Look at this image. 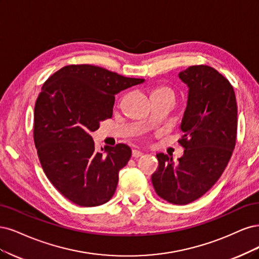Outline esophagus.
Wrapping results in <instances>:
<instances>
[{
    "mask_svg": "<svg viewBox=\"0 0 259 259\" xmlns=\"http://www.w3.org/2000/svg\"><path fill=\"white\" fill-rule=\"evenodd\" d=\"M142 155H143V153H142L141 151H138V149H133V151H132V157L133 158H139Z\"/></svg>",
    "mask_w": 259,
    "mask_h": 259,
    "instance_id": "1",
    "label": "esophagus"
}]
</instances>
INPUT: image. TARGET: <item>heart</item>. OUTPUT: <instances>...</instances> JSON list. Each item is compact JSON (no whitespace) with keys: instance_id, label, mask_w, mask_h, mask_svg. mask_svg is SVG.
Returning <instances> with one entry per match:
<instances>
[{"instance_id":"heart-1","label":"heart","mask_w":259,"mask_h":259,"mask_svg":"<svg viewBox=\"0 0 259 259\" xmlns=\"http://www.w3.org/2000/svg\"><path fill=\"white\" fill-rule=\"evenodd\" d=\"M155 96H165V97H170L172 99H175V91L170 86H164V85L158 86L153 91L152 97H155Z\"/></svg>"}]
</instances>
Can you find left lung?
Instances as JSON below:
<instances>
[{"instance_id": "obj_1", "label": "left lung", "mask_w": 259, "mask_h": 259, "mask_svg": "<svg viewBox=\"0 0 259 259\" xmlns=\"http://www.w3.org/2000/svg\"><path fill=\"white\" fill-rule=\"evenodd\" d=\"M179 76L189 87L179 140L184 155L174 163L157 154L152 183L160 198L183 205L202 197L226 169L236 146L238 107L229 80L211 66L191 65Z\"/></svg>"}]
</instances>
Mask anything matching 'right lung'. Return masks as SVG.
Here are the masks:
<instances>
[{"mask_svg": "<svg viewBox=\"0 0 259 259\" xmlns=\"http://www.w3.org/2000/svg\"><path fill=\"white\" fill-rule=\"evenodd\" d=\"M143 81L96 65L71 64L44 82L34 107V144L47 179L73 203L97 206L113 197L131 149L108 146L103 156L90 133L112 118L116 94Z\"/></svg>", "mask_w": 259, "mask_h": 259, "instance_id": "add662e5", "label": "right lung"}]
</instances>
